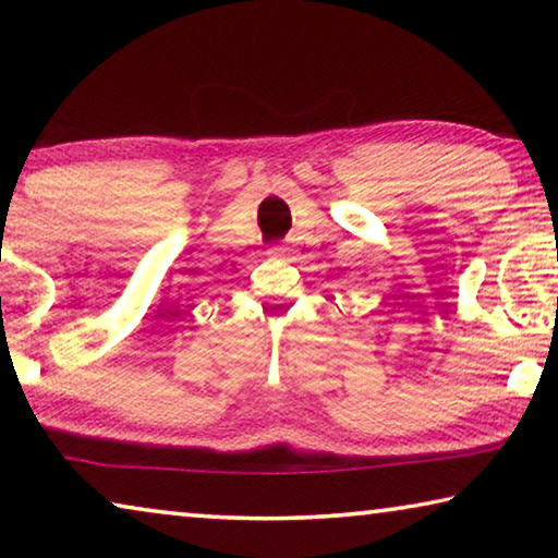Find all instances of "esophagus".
Returning <instances> with one entry per match:
<instances>
[{"label":"esophagus","instance_id":"obj_1","mask_svg":"<svg viewBox=\"0 0 558 558\" xmlns=\"http://www.w3.org/2000/svg\"><path fill=\"white\" fill-rule=\"evenodd\" d=\"M272 253H276V256H280V258H286V256H288V251H286V248H272Z\"/></svg>","mask_w":558,"mask_h":558}]
</instances>
